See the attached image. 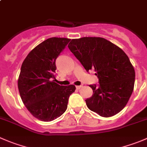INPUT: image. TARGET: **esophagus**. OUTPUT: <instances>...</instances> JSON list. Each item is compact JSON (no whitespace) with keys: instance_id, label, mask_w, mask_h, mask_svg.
Instances as JSON below:
<instances>
[{"instance_id":"34e87169","label":"esophagus","mask_w":147,"mask_h":147,"mask_svg":"<svg viewBox=\"0 0 147 147\" xmlns=\"http://www.w3.org/2000/svg\"><path fill=\"white\" fill-rule=\"evenodd\" d=\"M81 87H82V85H78V86H76V88L78 89V90H80V89Z\"/></svg>"}]
</instances>
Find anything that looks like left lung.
I'll use <instances>...</instances> for the list:
<instances>
[{"label":"left lung","mask_w":147,"mask_h":147,"mask_svg":"<svg viewBox=\"0 0 147 147\" xmlns=\"http://www.w3.org/2000/svg\"><path fill=\"white\" fill-rule=\"evenodd\" d=\"M69 50L84 69L96 72L98 84H90L93 94L85 100L92 112L104 117L119 113L134 90L135 72L126 53L107 40L96 37L72 39Z\"/></svg>","instance_id":"8db88e82"}]
</instances>
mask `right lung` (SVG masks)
<instances>
[{
  "label": "right lung",
  "instance_id": "obj_1",
  "mask_svg": "<svg viewBox=\"0 0 147 147\" xmlns=\"http://www.w3.org/2000/svg\"><path fill=\"white\" fill-rule=\"evenodd\" d=\"M70 39L50 38L32 49L22 64L18 86L23 104L37 119L50 121L66 111L75 86L55 82V61Z\"/></svg>",
  "mask_w": 147,
  "mask_h": 147
}]
</instances>
